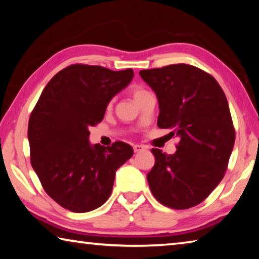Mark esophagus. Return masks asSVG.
<instances>
[{"instance_id":"obj_1","label":"esophagus","mask_w":259,"mask_h":259,"mask_svg":"<svg viewBox=\"0 0 259 259\" xmlns=\"http://www.w3.org/2000/svg\"><path fill=\"white\" fill-rule=\"evenodd\" d=\"M144 150H145V148H144V146H142V145H134V152L135 153H139V152H142Z\"/></svg>"}]
</instances>
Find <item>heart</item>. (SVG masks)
Listing matches in <instances>:
<instances>
[{
    "mask_svg": "<svg viewBox=\"0 0 259 259\" xmlns=\"http://www.w3.org/2000/svg\"><path fill=\"white\" fill-rule=\"evenodd\" d=\"M146 94H148V91L144 89V88L138 87V85L134 87L133 90H131V95H133V98H134L135 102H136V100H137V99H139L140 97H143V96H145ZM111 104H112V103H109L108 106H111Z\"/></svg>",
    "mask_w": 259,
    "mask_h": 259,
    "instance_id": "obj_1",
    "label": "heart"
}]
</instances>
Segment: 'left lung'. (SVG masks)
I'll use <instances>...</instances> for the list:
<instances>
[{
	"instance_id": "1",
	"label": "left lung",
	"mask_w": 259,
	"mask_h": 259,
	"mask_svg": "<svg viewBox=\"0 0 259 259\" xmlns=\"http://www.w3.org/2000/svg\"><path fill=\"white\" fill-rule=\"evenodd\" d=\"M140 76L156 94L157 126L172 129L177 151L152 148L155 164L147 182L165 207L188 209L209 196L224 177L235 130L224 91L209 73L187 64L143 69Z\"/></svg>"
}]
</instances>
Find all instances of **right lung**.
I'll list each match as a JSON object with an SVG mask.
<instances>
[{"label":"right lung","mask_w":259,"mask_h":259,"mask_svg":"<svg viewBox=\"0 0 259 259\" xmlns=\"http://www.w3.org/2000/svg\"><path fill=\"white\" fill-rule=\"evenodd\" d=\"M133 77L131 68L69 65L51 78L30 113V163L47 194L69 211L88 212L106 202L116 170L134 154L123 142L89 143V128Z\"/></svg>","instance_id":"add662e5"}]
</instances>
